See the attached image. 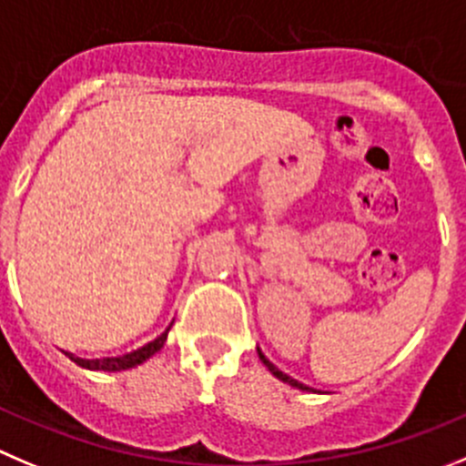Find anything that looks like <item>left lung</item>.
<instances>
[{"instance_id": "left-lung-1", "label": "left lung", "mask_w": 466, "mask_h": 466, "mask_svg": "<svg viewBox=\"0 0 466 466\" xmlns=\"http://www.w3.org/2000/svg\"><path fill=\"white\" fill-rule=\"evenodd\" d=\"M258 357H260V361H263V363H265V366H268V370H269V373H272V375H274V378H279V380H281V382L290 384V387H295V389H302V391H309V387H307V384H302V382H297V380H292V378H290V375L281 373V370H279V369H277V366H274V363H272V361H269V359H268V357H265V354H263V352H260V350H258Z\"/></svg>"}]
</instances>
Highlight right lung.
Masks as SVG:
<instances>
[{
    "mask_svg": "<svg viewBox=\"0 0 466 466\" xmlns=\"http://www.w3.org/2000/svg\"><path fill=\"white\" fill-rule=\"evenodd\" d=\"M171 329V325H169ZM169 329L162 331V334L157 336L155 340H150V343H146L144 348L135 350V352L130 354H123V357H107V359H79V357H73L70 352L68 354L70 359H73L77 366H82V369H88V370H107V373H116V370H127V369H135V366H139V363H144L146 359L153 357L155 352H157L159 348L164 345V340H167V334H169Z\"/></svg>",
    "mask_w": 466,
    "mask_h": 466,
    "instance_id": "obj_1",
    "label": "right lung"
}]
</instances>
